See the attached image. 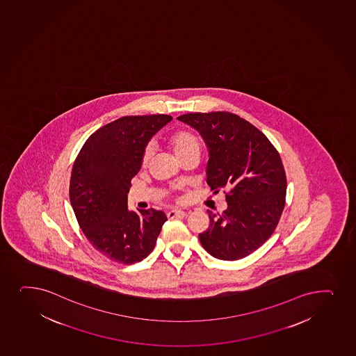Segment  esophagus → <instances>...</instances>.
Returning <instances> with one entry per match:
<instances>
[{"label":"esophagus","mask_w":356,"mask_h":356,"mask_svg":"<svg viewBox=\"0 0 356 356\" xmlns=\"http://www.w3.org/2000/svg\"><path fill=\"white\" fill-rule=\"evenodd\" d=\"M187 216V213L184 212V211H179V209H172V211H169L167 213V216H168L169 219H174V218H184V216Z\"/></svg>","instance_id":"obj_1"}]
</instances>
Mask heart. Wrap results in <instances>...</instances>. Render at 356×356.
<instances>
[{"mask_svg": "<svg viewBox=\"0 0 356 356\" xmlns=\"http://www.w3.org/2000/svg\"><path fill=\"white\" fill-rule=\"evenodd\" d=\"M169 143L172 145V150L175 152L179 157L191 154V152H201V140L195 134L189 130H177L172 132L169 137ZM152 155V148L147 147L144 149L143 155H142V162L147 163L149 157Z\"/></svg>", "mask_w": 356, "mask_h": 356, "instance_id": "1", "label": "heart"}]
</instances>
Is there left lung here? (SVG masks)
<instances>
[{
    "label": "left lung",
    "mask_w": 356,
    "mask_h": 356,
    "mask_svg": "<svg viewBox=\"0 0 356 356\" xmlns=\"http://www.w3.org/2000/svg\"><path fill=\"white\" fill-rule=\"evenodd\" d=\"M200 132L209 149L207 184L228 188L227 209L208 211L209 227L199 234L218 259L238 260L259 248L275 232L286 197V175L280 152L250 122L226 111L177 117Z\"/></svg>",
    "instance_id": "left-lung-1"
}]
</instances>
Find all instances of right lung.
Listing matches in <instances>:
<instances>
[{"mask_svg":"<svg viewBox=\"0 0 356 356\" xmlns=\"http://www.w3.org/2000/svg\"><path fill=\"white\" fill-rule=\"evenodd\" d=\"M172 120L169 115L125 116L88 137L73 163L70 200L90 244L116 263L150 254L167 216L154 208L129 212L128 193L144 148Z\"/></svg>","mask_w":356,"mask_h":356,"instance_id":"add662e5","label":"right lung"}]
</instances>
